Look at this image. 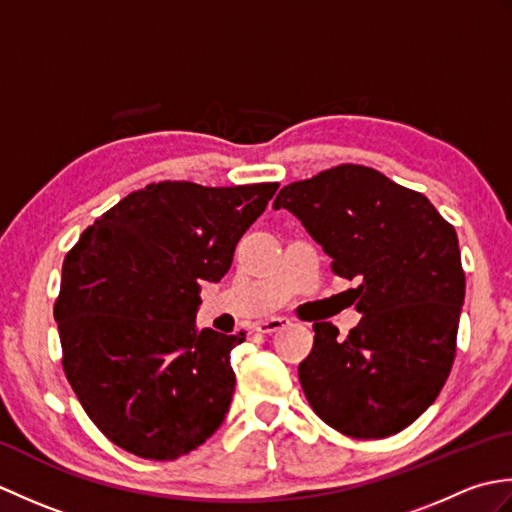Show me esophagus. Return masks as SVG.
<instances>
[{
    "instance_id": "34e87169",
    "label": "esophagus",
    "mask_w": 512,
    "mask_h": 512,
    "mask_svg": "<svg viewBox=\"0 0 512 512\" xmlns=\"http://www.w3.org/2000/svg\"><path fill=\"white\" fill-rule=\"evenodd\" d=\"M288 323H290V319H286V317H270V319H264L257 323V332H262V334L277 332L281 328H286Z\"/></svg>"
}]
</instances>
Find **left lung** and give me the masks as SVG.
Listing matches in <instances>:
<instances>
[{
	"mask_svg": "<svg viewBox=\"0 0 512 512\" xmlns=\"http://www.w3.org/2000/svg\"><path fill=\"white\" fill-rule=\"evenodd\" d=\"M352 288L361 323H314L299 380L314 413L343 436L378 440L420 418L447 383L466 277L455 228L422 193L376 169L339 165L279 191Z\"/></svg>",
	"mask_w": 512,
	"mask_h": 512,
	"instance_id": "8db88e82",
	"label": "left lung"
}]
</instances>
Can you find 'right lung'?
<instances>
[{
    "instance_id": "add662e5",
    "label": "right lung",
    "mask_w": 512,
    "mask_h": 512,
    "mask_svg": "<svg viewBox=\"0 0 512 512\" xmlns=\"http://www.w3.org/2000/svg\"><path fill=\"white\" fill-rule=\"evenodd\" d=\"M277 182L165 180L129 193L63 259L54 301L63 372L116 447L167 462L209 440L231 405L244 332L200 330L202 281H220Z\"/></svg>"
}]
</instances>
